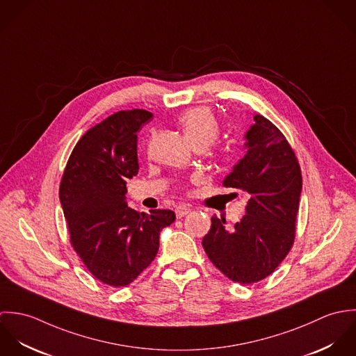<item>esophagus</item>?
Wrapping results in <instances>:
<instances>
[{
	"mask_svg": "<svg viewBox=\"0 0 356 356\" xmlns=\"http://www.w3.org/2000/svg\"><path fill=\"white\" fill-rule=\"evenodd\" d=\"M191 211H192V209L189 208V205H186V204H181V205H178V207L175 208V215H177V218H178V219H181V218L186 216Z\"/></svg>",
	"mask_w": 356,
	"mask_h": 356,
	"instance_id": "obj_1",
	"label": "esophagus"
}]
</instances>
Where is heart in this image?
I'll return each instance as SVG.
<instances>
[{"label": "heart", "instance_id": "heart-1", "mask_svg": "<svg viewBox=\"0 0 356 356\" xmlns=\"http://www.w3.org/2000/svg\"><path fill=\"white\" fill-rule=\"evenodd\" d=\"M178 122L195 148H205L212 144L219 134V123L207 108H192L181 113Z\"/></svg>", "mask_w": 356, "mask_h": 356}]
</instances>
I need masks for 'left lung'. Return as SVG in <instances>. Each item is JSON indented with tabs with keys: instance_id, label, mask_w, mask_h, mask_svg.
<instances>
[{
	"instance_id": "1",
	"label": "left lung",
	"mask_w": 356,
	"mask_h": 356,
	"mask_svg": "<svg viewBox=\"0 0 356 356\" xmlns=\"http://www.w3.org/2000/svg\"><path fill=\"white\" fill-rule=\"evenodd\" d=\"M245 133L244 157L223 179L226 188L245 191V215L233 229L212 216L204 251L229 280L254 284L270 275L291 251L302 193V171L284 134L254 115Z\"/></svg>"
}]
</instances>
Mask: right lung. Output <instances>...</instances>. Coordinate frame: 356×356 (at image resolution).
<instances>
[{
  "mask_svg": "<svg viewBox=\"0 0 356 356\" xmlns=\"http://www.w3.org/2000/svg\"><path fill=\"white\" fill-rule=\"evenodd\" d=\"M145 109L119 111L83 134L60 184L70 240L88 270L104 284L133 282L159 251L171 209L137 212L127 207L126 179L138 174L137 133L152 119Z\"/></svg>",
  "mask_w": 356,
  "mask_h": 356,
  "instance_id": "add662e5",
  "label": "right lung"
}]
</instances>
